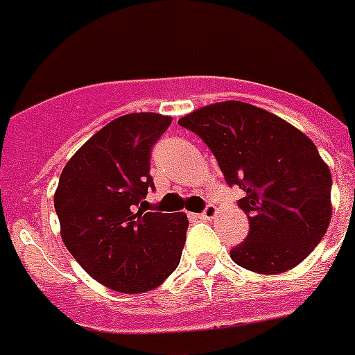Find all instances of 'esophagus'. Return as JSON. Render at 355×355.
I'll list each match as a JSON object with an SVG mask.
<instances>
[{
    "instance_id": "esophagus-1",
    "label": "esophagus",
    "mask_w": 355,
    "mask_h": 355,
    "mask_svg": "<svg viewBox=\"0 0 355 355\" xmlns=\"http://www.w3.org/2000/svg\"><path fill=\"white\" fill-rule=\"evenodd\" d=\"M217 215V206H213V204H207L206 207H204V211L200 213V218H204V220H209V218H213Z\"/></svg>"
}]
</instances>
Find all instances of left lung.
Segmentation results:
<instances>
[{
	"label": "left lung",
	"mask_w": 355,
	"mask_h": 355,
	"mask_svg": "<svg viewBox=\"0 0 355 355\" xmlns=\"http://www.w3.org/2000/svg\"><path fill=\"white\" fill-rule=\"evenodd\" d=\"M202 138L227 186L243 189L239 206L250 233L230 255L257 273L292 270L312 253L332 217V175L315 144L292 123L230 100L178 120Z\"/></svg>",
	"instance_id": "left-lung-1"
}]
</instances>
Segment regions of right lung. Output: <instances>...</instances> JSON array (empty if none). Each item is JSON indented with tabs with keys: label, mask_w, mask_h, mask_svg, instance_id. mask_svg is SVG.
Returning a JSON list of instances; mask_svg holds the SVG:
<instances>
[{
	"label": "right lung",
	"mask_w": 355,
	"mask_h": 355,
	"mask_svg": "<svg viewBox=\"0 0 355 355\" xmlns=\"http://www.w3.org/2000/svg\"><path fill=\"white\" fill-rule=\"evenodd\" d=\"M171 116L131 112L109 122L74 153L60 175L54 209L78 264L114 292L142 293L177 270L187 217L142 209L155 189L151 149Z\"/></svg>",
	"instance_id": "obj_1"
}]
</instances>
